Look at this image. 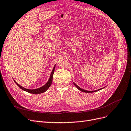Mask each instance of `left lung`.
<instances>
[{
    "mask_svg": "<svg viewBox=\"0 0 131 131\" xmlns=\"http://www.w3.org/2000/svg\"><path fill=\"white\" fill-rule=\"evenodd\" d=\"M73 84L75 86V87L76 88L78 89L79 90H80V91H81V92H85V93H92V92H96V91H99V90H101V89H103V88H102V89H98V90H95V91H87V90H83V89H81L80 88H79V87L77 85V84H75L74 83H73Z\"/></svg>",
    "mask_w": 131,
    "mask_h": 131,
    "instance_id": "1",
    "label": "left lung"
}]
</instances>
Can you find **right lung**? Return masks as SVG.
<instances>
[{"instance_id": "add662e5", "label": "right lung", "mask_w": 131, "mask_h": 131, "mask_svg": "<svg viewBox=\"0 0 131 131\" xmlns=\"http://www.w3.org/2000/svg\"><path fill=\"white\" fill-rule=\"evenodd\" d=\"M55 67H56V65H54V67H53V70H52V71L51 72L50 77V78H49V79H48V81L47 82V83L44 85L42 86V87H41V88H39V89H35V90H30V89H26V88H24V87L20 86V85H19L15 80H14V81L16 83V84L19 87V88H20L21 89H22L23 90L27 92L32 93V94H40V93H42L45 92L46 91L48 90V89L50 87V86H51V85L52 84V82L53 74V73H54Z\"/></svg>"}]
</instances>
